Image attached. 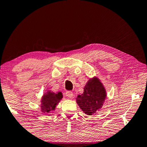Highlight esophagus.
Here are the masks:
<instances>
[{
	"instance_id": "esophagus-1",
	"label": "esophagus",
	"mask_w": 147,
	"mask_h": 147,
	"mask_svg": "<svg viewBox=\"0 0 147 147\" xmlns=\"http://www.w3.org/2000/svg\"><path fill=\"white\" fill-rule=\"evenodd\" d=\"M65 95H66V96H67L68 98H72L73 97L74 94H73V92L71 91H67V92H66Z\"/></svg>"
}]
</instances>
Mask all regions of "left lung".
<instances>
[{
	"label": "left lung",
	"mask_w": 147,
	"mask_h": 147,
	"mask_svg": "<svg viewBox=\"0 0 147 147\" xmlns=\"http://www.w3.org/2000/svg\"><path fill=\"white\" fill-rule=\"evenodd\" d=\"M107 98L106 90L99 78H90L84 88V92L76 98V102L87 115H93L100 111Z\"/></svg>",
	"instance_id": "8db88e82"
}]
</instances>
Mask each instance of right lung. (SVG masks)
<instances>
[{
	"mask_svg": "<svg viewBox=\"0 0 147 147\" xmlns=\"http://www.w3.org/2000/svg\"><path fill=\"white\" fill-rule=\"evenodd\" d=\"M41 99L40 109L42 113L47 114L55 110L58 104L63 98V94L61 92L57 93L51 92V90H46Z\"/></svg>",
	"mask_w": 147,
	"mask_h": 147,
	"instance_id": "right-lung-1",
	"label": "right lung"
}]
</instances>
